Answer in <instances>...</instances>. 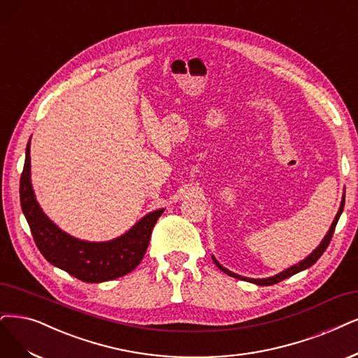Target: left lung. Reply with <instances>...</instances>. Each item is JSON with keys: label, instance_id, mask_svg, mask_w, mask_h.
<instances>
[{"label": "left lung", "instance_id": "8db88e82", "mask_svg": "<svg viewBox=\"0 0 358 358\" xmlns=\"http://www.w3.org/2000/svg\"><path fill=\"white\" fill-rule=\"evenodd\" d=\"M343 205H345V193H343V196H342V202H341L338 214H336V217H335V220H334V222H332V226H330V229H329L327 234L324 236V239L322 241V243H320L319 246H317V249H314L313 254H310L306 259H302L301 262L296 264V266H292L290 268H287V270H285V271H282V273H279V274H275V275H273V277H267V279H248V277H242V275H239V274H234V273L229 271L227 268H224V267L221 266V264L213 257V259H214V262H215V266H217L221 271L226 273V274H229V275H231V277H236V279L248 280V282H250V283H255V285H259V286L275 285V283H279V282L287 279V277L294 275V274H296V273H299V271H302V270H307V268H310L311 266H314L315 261L319 259V258L323 255L324 250L327 249V246H329V243H330V239H332V236H334V231H335V227H336V224H338V220H339V217H341V214H342V210H343Z\"/></svg>", "mask_w": 358, "mask_h": 358}]
</instances>
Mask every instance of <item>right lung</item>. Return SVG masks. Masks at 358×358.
<instances>
[{
    "label": "right lung",
    "instance_id": "obj_1",
    "mask_svg": "<svg viewBox=\"0 0 358 358\" xmlns=\"http://www.w3.org/2000/svg\"><path fill=\"white\" fill-rule=\"evenodd\" d=\"M20 205L35 245L55 267L87 283H100L134 270L148 250L152 230L165 209L143 217L134 227L109 242H85L62 231L38 205L31 184V140L20 177Z\"/></svg>",
    "mask_w": 358,
    "mask_h": 358
}]
</instances>
